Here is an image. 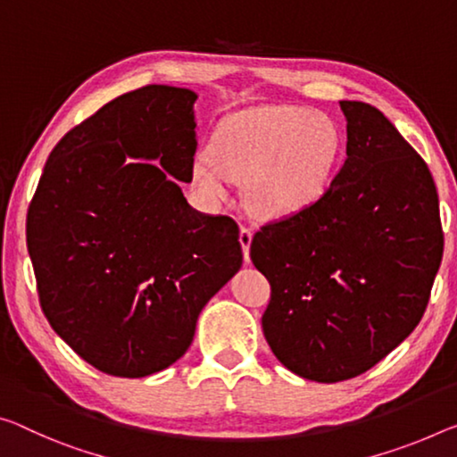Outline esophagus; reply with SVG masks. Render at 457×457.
Listing matches in <instances>:
<instances>
[{
    "instance_id": "obj_1",
    "label": "esophagus",
    "mask_w": 457,
    "mask_h": 457,
    "mask_svg": "<svg viewBox=\"0 0 457 457\" xmlns=\"http://www.w3.org/2000/svg\"><path fill=\"white\" fill-rule=\"evenodd\" d=\"M252 237H254V234H252V229H248V228H242V229H240V244H242L244 260H245V262H250V244H252Z\"/></svg>"
}]
</instances>
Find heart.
I'll return each mask as SVG.
<instances>
[{"label":"heart","instance_id":"b5f03b06","mask_svg":"<svg viewBox=\"0 0 457 457\" xmlns=\"http://www.w3.org/2000/svg\"><path fill=\"white\" fill-rule=\"evenodd\" d=\"M344 137L329 115L299 105H266L229 115L212 148L191 162L203 197L221 201L229 183H244L252 213L282 220L321 201L336 179Z\"/></svg>","mask_w":457,"mask_h":457}]
</instances>
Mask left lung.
I'll list each match as a JSON object with an SVG mask.
<instances>
[{
    "label": "left lung",
    "mask_w": 457,
    "mask_h": 457,
    "mask_svg": "<svg viewBox=\"0 0 457 457\" xmlns=\"http://www.w3.org/2000/svg\"><path fill=\"white\" fill-rule=\"evenodd\" d=\"M345 162L305 212L256 231L250 258L270 282L262 331L296 376L339 382L411 336L444 256L433 177L385 113L339 101Z\"/></svg>",
    "instance_id": "obj_1"
}]
</instances>
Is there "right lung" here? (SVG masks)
<instances>
[{"mask_svg": "<svg viewBox=\"0 0 457 457\" xmlns=\"http://www.w3.org/2000/svg\"><path fill=\"white\" fill-rule=\"evenodd\" d=\"M197 93L148 85L110 101L50 152L28 209L40 305L97 370L142 378L183 356L207 301L242 268L240 229L199 213Z\"/></svg>", "mask_w": 457, "mask_h": 457, "instance_id": "obj_1", "label": "right lung"}]
</instances>
